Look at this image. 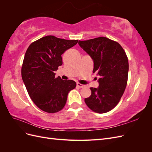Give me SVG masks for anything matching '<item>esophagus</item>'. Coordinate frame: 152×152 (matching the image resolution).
Instances as JSON below:
<instances>
[{
    "instance_id": "esophagus-1",
    "label": "esophagus",
    "mask_w": 152,
    "mask_h": 152,
    "mask_svg": "<svg viewBox=\"0 0 152 152\" xmlns=\"http://www.w3.org/2000/svg\"><path fill=\"white\" fill-rule=\"evenodd\" d=\"M77 87H80V88H82V87H85V86H84V85H83V84H81L79 83V82H77Z\"/></svg>"
}]
</instances>
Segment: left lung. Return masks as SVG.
Returning a JSON list of instances; mask_svg holds the SVG:
<instances>
[{
	"mask_svg": "<svg viewBox=\"0 0 152 152\" xmlns=\"http://www.w3.org/2000/svg\"><path fill=\"white\" fill-rule=\"evenodd\" d=\"M79 45L93 59V73L99 76L98 87H91V95L85 103L94 112H107L118 104L126 89L129 72L126 54L118 42L103 37L79 40Z\"/></svg>",
	"mask_w": 152,
	"mask_h": 152,
	"instance_id": "left-lung-1",
	"label": "left lung"
}]
</instances>
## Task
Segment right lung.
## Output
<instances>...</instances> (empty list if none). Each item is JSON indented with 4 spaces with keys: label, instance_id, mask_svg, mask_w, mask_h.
<instances>
[{
    "label": "right lung",
    "instance_id": "right-lung-1",
    "mask_svg": "<svg viewBox=\"0 0 152 152\" xmlns=\"http://www.w3.org/2000/svg\"><path fill=\"white\" fill-rule=\"evenodd\" d=\"M78 40H65L53 35L44 37L27 49L21 76L30 98L40 110L56 113L65 107L69 92L76 82L55 77V71L63 64L61 55L74 46Z\"/></svg>",
    "mask_w": 152,
    "mask_h": 152
}]
</instances>
